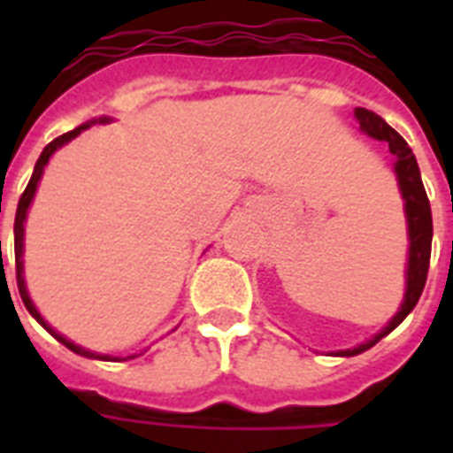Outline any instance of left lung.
Returning a JSON list of instances; mask_svg holds the SVG:
<instances>
[{
    "label": "left lung",
    "instance_id": "8db88e82",
    "mask_svg": "<svg viewBox=\"0 0 453 453\" xmlns=\"http://www.w3.org/2000/svg\"><path fill=\"white\" fill-rule=\"evenodd\" d=\"M355 119L359 124V131L366 134L373 141H386L390 152L395 157V176H397V185H400V195L404 199V216H407V270H404V298H402L400 308L393 315V319L376 334V336L366 338L365 343L348 348V350H336L329 355L336 357H355L359 352L369 350L372 345H376L383 336H388L395 326H400L402 319L416 308V303L421 298L423 287H426V277H428L430 265V247H433V213H430V202L423 188L421 171L416 164V157L407 141L390 127V124L379 117L372 110L355 108Z\"/></svg>",
    "mask_w": 453,
    "mask_h": 453
}]
</instances>
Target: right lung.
I'll list each match as a JSON object with an SVG mask.
<instances>
[{
  "label": "right lung",
  "mask_w": 453,
  "mask_h": 453,
  "mask_svg": "<svg viewBox=\"0 0 453 453\" xmlns=\"http://www.w3.org/2000/svg\"><path fill=\"white\" fill-rule=\"evenodd\" d=\"M110 122L108 117H98V119H91V122H84L81 127H77V129L67 131V134H63V136H58L56 141H51V143L46 145L44 150H42V155H39L37 164H35V171H32V178L30 183H27V188H25L23 197H20V202H18V209H16V223H13V247H16V282H18V291H20V298H23L25 308H27V312H30L35 319H37L42 326H44L49 334H51L56 341H60V343L65 345V348H70L73 352H77V355H81V357H91V359H101V362H124V359H134L138 357V355H127V357H115V355H103V352H94V350H87V348H81V345L73 343L70 338H65L63 334H58V331L53 329L51 324L46 322L44 317L39 315L37 305L32 303L30 294H27V284H25V275H23V251H25V219H27V209H30L32 199H35V192H37V185L39 180H42V173H44V166L49 164V159L53 157V152L60 150L63 145H67L73 138H77L81 134V131H87L88 127H94V124H105Z\"/></svg>",
  "instance_id": "add662e5"
}]
</instances>
